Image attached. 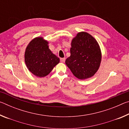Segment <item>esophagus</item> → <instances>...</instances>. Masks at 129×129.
<instances>
[{
  "instance_id": "esophagus-1",
  "label": "esophagus",
  "mask_w": 129,
  "mask_h": 129,
  "mask_svg": "<svg viewBox=\"0 0 129 129\" xmlns=\"http://www.w3.org/2000/svg\"><path fill=\"white\" fill-rule=\"evenodd\" d=\"M60 61H61V62H64L65 61V58H60Z\"/></svg>"
}]
</instances>
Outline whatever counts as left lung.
Instances as JSON below:
<instances>
[{"label": "left lung", "instance_id": "8db88e82", "mask_svg": "<svg viewBox=\"0 0 129 129\" xmlns=\"http://www.w3.org/2000/svg\"><path fill=\"white\" fill-rule=\"evenodd\" d=\"M71 56L65 64L73 75L81 80L90 78L99 68L101 53L99 45L92 36L81 32L72 41Z\"/></svg>", "mask_w": 129, "mask_h": 129}]
</instances>
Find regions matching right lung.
I'll return each mask as SVG.
<instances>
[{"label":"right lung","instance_id":"1","mask_svg":"<svg viewBox=\"0 0 129 129\" xmlns=\"http://www.w3.org/2000/svg\"><path fill=\"white\" fill-rule=\"evenodd\" d=\"M47 41L36 38L28 45L25 52V62L29 71L39 77L51 72L60 61L59 58L52 53Z\"/></svg>","mask_w":129,"mask_h":129}]
</instances>
